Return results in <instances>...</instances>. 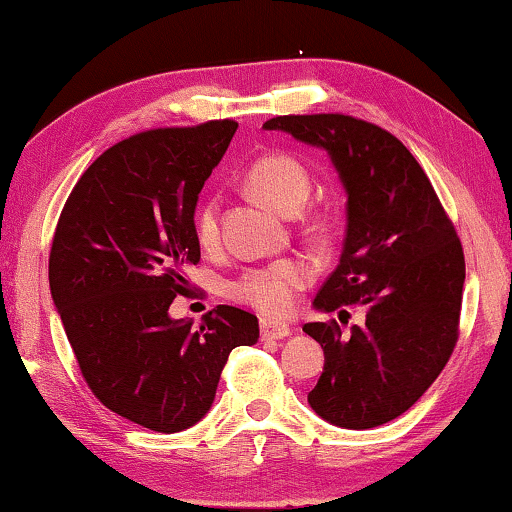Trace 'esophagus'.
<instances>
[{
  "mask_svg": "<svg viewBox=\"0 0 512 512\" xmlns=\"http://www.w3.org/2000/svg\"><path fill=\"white\" fill-rule=\"evenodd\" d=\"M259 331H262L264 341H280V338L292 334V329L283 325V322H271V320L259 322Z\"/></svg>",
  "mask_w": 512,
  "mask_h": 512,
  "instance_id": "esophagus-1",
  "label": "esophagus"
}]
</instances>
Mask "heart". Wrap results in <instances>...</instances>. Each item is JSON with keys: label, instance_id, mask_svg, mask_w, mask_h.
I'll use <instances>...</instances> for the list:
<instances>
[{"label": "heart", "instance_id": "obj_1", "mask_svg": "<svg viewBox=\"0 0 512 512\" xmlns=\"http://www.w3.org/2000/svg\"><path fill=\"white\" fill-rule=\"evenodd\" d=\"M248 190L280 213H297L311 194V176L297 157L285 153L264 155L246 171ZM218 201L206 199L194 215V236L204 248L218 241ZM313 280V269L306 259H278L262 269L246 271L234 283L229 294L241 304L253 306L262 315H285L297 301V294Z\"/></svg>", "mask_w": 512, "mask_h": 512}]
</instances>
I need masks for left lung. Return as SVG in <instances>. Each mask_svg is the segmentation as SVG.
<instances>
[{"label": "left lung", "instance_id": "8db88e82", "mask_svg": "<svg viewBox=\"0 0 512 512\" xmlns=\"http://www.w3.org/2000/svg\"><path fill=\"white\" fill-rule=\"evenodd\" d=\"M264 129L322 148L345 190V239L313 308L359 306L364 325L308 322L325 369L308 403L343 429H373L429 390L457 343L466 278L462 243L427 174L378 125L338 113L280 115Z\"/></svg>", "mask_w": 512, "mask_h": 512}]
</instances>
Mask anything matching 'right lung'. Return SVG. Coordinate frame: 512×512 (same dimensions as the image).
<instances>
[{"label":"right lung","mask_w":512,"mask_h":512,"mask_svg":"<svg viewBox=\"0 0 512 512\" xmlns=\"http://www.w3.org/2000/svg\"><path fill=\"white\" fill-rule=\"evenodd\" d=\"M234 120L153 129L115 143L71 190L50 248L53 304L95 397L129 422L176 434L213 406L222 366L253 345V313L169 315L199 262L194 211Z\"/></svg>","instance_id":"obj_1"}]
</instances>
